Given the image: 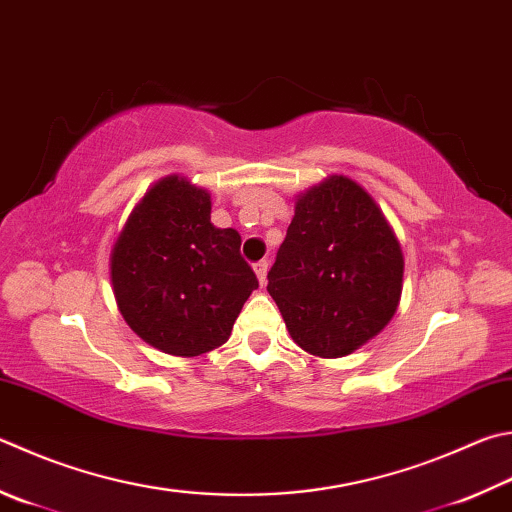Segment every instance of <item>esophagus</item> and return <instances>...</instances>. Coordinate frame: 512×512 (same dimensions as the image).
Segmentation results:
<instances>
[{
  "mask_svg": "<svg viewBox=\"0 0 512 512\" xmlns=\"http://www.w3.org/2000/svg\"><path fill=\"white\" fill-rule=\"evenodd\" d=\"M255 273H257V280H259V284H266V273H268V262H266V259H262V262H257L255 266Z\"/></svg>",
  "mask_w": 512,
  "mask_h": 512,
  "instance_id": "34e87169",
  "label": "esophagus"
}]
</instances>
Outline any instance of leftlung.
<instances>
[{
	"label": "left lung",
	"instance_id": "1",
	"mask_svg": "<svg viewBox=\"0 0 512 512\" xmlns=\"http://www.w3.org/2000/svg\"><path fill=\"white\" fill-rule=\"evenodd\" d=\"M403 266L376 201L347 176H329L297 197L266 288L297 345L340 358L394 318Z\"/></svg>",
	"mask_w": 512,
	"mask_h": 512
}]
</instances>
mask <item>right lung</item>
Here are the masks:
<instances>
[{
    "instance_id": "add662e5",
    "label": "right lung",
    "mask_w": 512,
    "mask_h": 512,
    "mask_svg": "<svg viewBox=\"0 0 512 512\" xmlns=\"http://www.w3.org/2000/svg\"><path fill=\"white\" fill-rule=\"evenodd\" d=\"M210 194L181 176L145 192L111 250V286L125 322L170 356H201L230 338L259 286L235 228L210 224Z\"/></svg>"
}]
</instances>
